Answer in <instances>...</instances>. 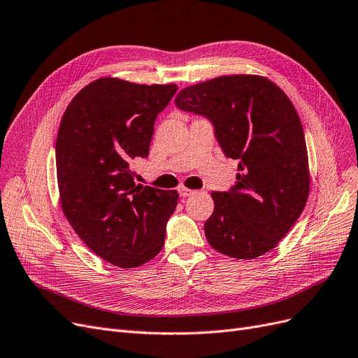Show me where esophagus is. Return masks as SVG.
<instances>
[{
  "label": "esophagus",
  "instance_id": "1",
  "mask_svg": "<svg viewBox=\"0 0 358 358\" xmlns=\"http://www.w3.org/2000/svg\"><path fill=\"white\" fill-rule=\"evenodd\" d=\"M178 191H179V195H180V196H189V195L194 194L192 189H188V188H185V187H180Z\"/></svg>",
  "mask_w": 358,
  "mask_h": 358
}]
</instances>
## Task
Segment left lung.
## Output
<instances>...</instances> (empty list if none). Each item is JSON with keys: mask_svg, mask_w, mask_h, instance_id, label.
Returning a JSON list of instances; mask_svg holds the SVG:
<instances>
[{"mask_svg": "<svg viewBox=\"0 0 358 358\" xmlns=\"http://www.w3.org/2000/svg\"><path fill=\"white\" fill-rule=\"evenodd\" d=\"M179 109L212 121L222 151L238 159L237 182L212 192L208 244L222 255L255 259L273 250L301 216L310 169L299 115L286 93L261 76H224L179 92Z\"/></svg>", "mask_w": 358, "mask_h": 358, "instance_id": "left-lung-1", "label": "left lung"}]
</instances>
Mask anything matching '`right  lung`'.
<instances>
[{
  "label": "right lung",
  "mask_w": 358,
  "mask_h": 358,
  "mask_svg": "<svg viewBox=\"0 0 358 358\" xmlns=\"http://www.w3.org/2000/svg\"><path fill=\"white\" fill-rule=\"evenodd\" d=\"M176 84L99 78L68 105L56 139L60 204L87 248L120 268L162 252L178 191L134 183L130 163L150 154L157 115Z\"/></svg>",
  "instance_id": "1"
}]
</instances>
